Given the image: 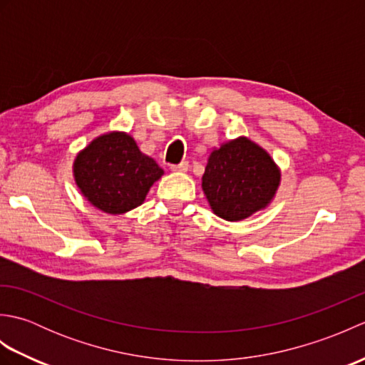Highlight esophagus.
Masks as SVG:
<instances>
[{"label":"esophagus","mask_w":365,"mask_h":365,"mask_svg":"<svg viewBox=\"0 0 365 365\" xmlns=\"http://www.w3.org/2000/svg\"><path fill=\"white\" fill-rule=\"evenodd\" d=\"M188 168H190L188 161H182V163H178V165H173V166H170V169L177 170V173H187Z\"/></svg>","instance_id":"esophagus-1"}]
</instances>
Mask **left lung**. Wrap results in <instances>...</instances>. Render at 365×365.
<instances>
[{"mask_svg": "<svg viewBox=\"0 0 365 365\" xmlns=\"http://www.w3.org/2000/svg\"><path fill=\"white\" fill-rule=\"evenodd\" d=\"M279 180L281 174L269 155L247 138H238L210 153L202 190L215 215L242 221L269 204Z\"/></svg>", "mask_w": 365, "mask_h": 365, "instance_id": "1", "label": "left lung"}]
</instances>
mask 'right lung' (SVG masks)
<instances>
[{
    "label": "right lung",
    "mask_w": 365,
    "mask_h": 365,
    "mask_svg": "<svg viewBox=\"0 0 365 365\" xmlns=\"http://www.w3.org/2000/svg\"><path fill=\"white\" fill-rule=\"evenodd\" d=\"M73 174L78 188L98 210L120 215L141 205L163 169L135 139L113 131L94 139L76 155Z\"/></svg>",
    "instance_id": "obj_1"
}]
</instances>
